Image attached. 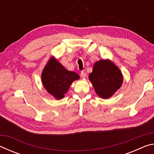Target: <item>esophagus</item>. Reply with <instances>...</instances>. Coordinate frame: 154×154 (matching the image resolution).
I'll list each match as a JSON object with an SVG mask.
<instances>
[{"label": "esophagus", "instance_id": "esophagus-1", "mask_svg": "<svg viewBox=\"0 0 154 154\" xmlns=\"http://www.w3.org/2000/svg\"><path fill=\"white\" fill-rule=\"evenodd\" d=\"M86 72H84V71H82L81 72V77H82V78H85V77H86Z\"/></svg>", "mask_w": 154, "mask_h": 154}]
</instances>
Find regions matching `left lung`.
Here are the masks:
<instances>
[{
    "instance_id": "obj_1",
    "label": "left lung",
    "mask_w": 154,
    "mask_h": 154,
    "mask_svg": "<svg viewBox=\"0 0 154 154\" xmlns=\"http://www.w3.org/2000/svg\"><path fill=\"white\" fill-rule=\"evenodd\" d=\"M89 78L96 94L105 99L110 98L123 82L121 71L109 60H100L96 62Z\"/></svg>"
}]
</instances>
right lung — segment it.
<instances>
[{
    "label": "right lung",
    "instance_id": "right-lung-1",
    "mask_svg": "<svg viewBox=\"0 0 154 154\" xmlns=\"http://www.w3.org/2000/svg\"><path fill=\"white\" fill-rule=\"evenodd\" d=\"M41 79L46 90L56 99H61L72 82L79 79V76L76 72L69 71L54 58H51L43 69Z\"/></svg>",
    "mask_w": 154,
    "mask_h": 154
}]
</instances>
